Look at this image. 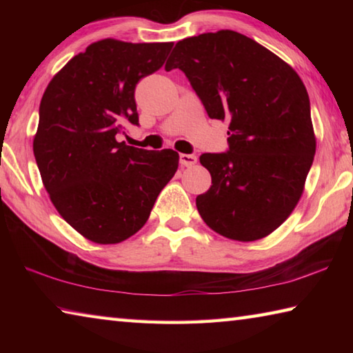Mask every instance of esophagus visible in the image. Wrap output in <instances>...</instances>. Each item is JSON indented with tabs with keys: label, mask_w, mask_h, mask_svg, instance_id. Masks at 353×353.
Masks as SVG:
<instances>
[{
	"label": "esophagus",
	"mask_w": 353,
	"mask_h": 353,
	"mask_svg": "<svg viewBox=\"0 0 353 353\" xmlns=\"http://www.w3.org/2000/svg\"><path fill=\"white\" fill-rule=\"evenodd\" d=\"M179 162H181L182 166H193L198 162V157L194 154H181L179 155Z\"/></svg>",
	"instance_id": "1"
}]
</instances>
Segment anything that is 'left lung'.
I'll return each instance as SVG.
<instances>
[{
  "mask_svg": "<svg viewBox=\"0 0 353 353\" xmlns=\"http://www.w3.org/2000/svg\"><path fill=\"white\" fill-rule=\"evenodd\" d=\"M182 70L208 117L227 119L225 152L202 154L212 187L196 198L219 235L255 241L294 210L316 140L310 98L288 63L255 40L218 31L176 43L165 70Z\"/></svg>",
  "mask_w": 353,
  "mask_h": 353,
  "instance_id": "left-lung-1",
  "label": "left lung"
}]
</instances>
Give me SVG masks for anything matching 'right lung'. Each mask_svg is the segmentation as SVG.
Wrapping results in <instances>:
<instances>
[{"mask_svg": "<svg viewBox=\"0 0 353 353\" xmlns=\"http://www.w3.org/2000/svg\"><path fill=\"white\" fill-rule=\"evenodd\" d=\"M172 43L99 40L48 83L34 155L61 216L87 240L124 241L149 218L179 166L172 149L148 151L118 141L139 126L135 87L162 67Z\"/></svg>", "mask_w": 353, "mask_h": 353, "instance_id": "obj_1", "label": "right lung"}]
</instances>
